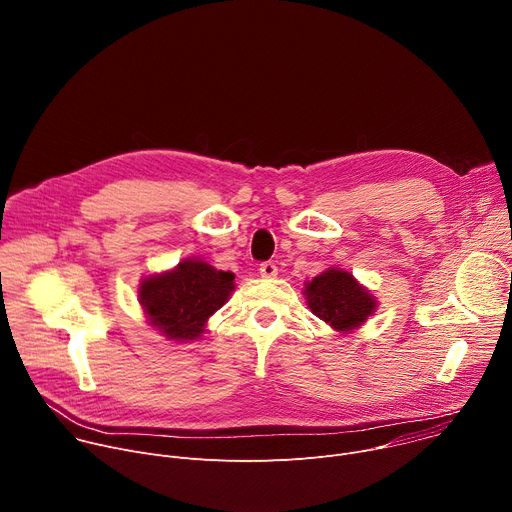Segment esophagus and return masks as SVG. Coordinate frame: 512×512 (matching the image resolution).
<instances>
[{
  "mask_svg": "<svg viewBox=\"0 0 512 512\" xmlns=\"http://www.w3.org/2000/svg\"><path fill=\"white\" fill-rule=\"evenodd\" d=\"M259 275H261V277H265V280H271V277H275V275H277V267H275V263H271V261L261 263V267H259Z\"/></svg>",
  "mask_w": 512,
  "mask_h": 512,
  "instance_id": "esophagus-1",
  "label": "esophagus"
}]
</instances>
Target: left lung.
I'll return each instance as SVG.
<instances>
[{
    "mask_svg": "<svg viewBox=\"0 0 512 512\" xmlns=\"http://www.w3.org/2000/svg\"><path fill=\"white\" fill-rule=\"evenodd\" d=\"M302 294L312 314L341 335L361 329L378 310L376 296L343 267L324 269L304 284Z\"/></svg>",
    "mask_w": 512,
    "mask_h": 512,
    "instance_id": "obj_1",
    "label": "left lung"
}]
</instances>
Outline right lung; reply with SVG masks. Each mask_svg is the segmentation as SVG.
I'll list each match as a JSON object with an SVG mask.
<instances>
[{"instance_id":"obj_1","label":"right lung","mask_w":512,"mask_h":512,"mask_svg":"<svg viewBox=\"0 0 512 512\" xmlns=\"http://www.w3.org/2000/svg\"><path fill=\"white\" fill-rule=\"evenodd\" d=\"M235 292V273L212 267L190 257L173 269L151 273L138 286V304L147 324L167 341H198L206 331L208 318L220 310Z\"/></svg>"}]
</instances>
